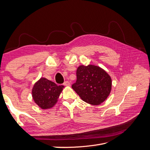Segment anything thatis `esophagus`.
<instances>
[{
  "label": "esophagus",
  "mask_w": 150,
  "mask_h": 150,
  "mask_svg": "<svg viewBox=\"0 0 150 150\" xmlns=\"http://www.w3.org/2000/svg\"><path fill=\"white\" fill-rule=\"evenodd\" d=\"M64 85L66 86H70L71 84H70L69 81H65L64 83Z\"/></svg>",
  "instance_id": "34e87169"
}]
</instances>
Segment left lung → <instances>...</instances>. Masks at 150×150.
<instances>
[{"mask_svg":"<svg viewBox=\"0 0 150 150\" xmlns=\"http://www.w3.org/2000/svg\"><path fill=\"white\" fill-rule=\"evenodd\" d=\"M77 81L72 88L83 101L97 106L110 95L112 80L108 72L99 66L80 65L76 71Z\"/></svg>","mask_w":150,"mask_h":150,"instance_id":"obj_1","label":"left lung"}]
</instances>
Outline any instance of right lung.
I'll return each instance as SVG.
<instances>
[{
    "label": "right lung",
    "instance_id": "right-lung-1",
    "mask_svg": "<svg viewBox=\"0 0 150 150\" xmlns=\"http://www.w3.org/2000/svg\"><path fill=\"white\" fill-rule=\"evenodd\" d=\"M64 88V86H57L52 81L42 77L34 83L32 89V96L39 107L47 110L56 105Z\"/></svg>",
    "mask_w": 150,
    "mask_h": 150
}]
</instances>
